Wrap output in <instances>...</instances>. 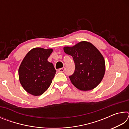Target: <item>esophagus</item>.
<instances>
[{
    "mask_svg": "<svg viewBox=\"0 0 129 129\" xmlns=\"http://www.w3.org/2000/svg\"><path fill=\"white\" fill-rule=\"evenodd\" d=\"M64 71H65L64 68H60L58 69V71L59 72H64Z\"/></svg>",
    "mask_w": 129,
    "mask_h": 129,
    "instance_id": "obj_1",
    "label": "esophagus"
}]
</instances>
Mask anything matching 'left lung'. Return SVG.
<instances>
[{
    "mask_svg": "<svg viewBox=\"0 0 129 129\" xmlns=\"http://www.w3.org/2000/svg\"><path fill=\"white\" fill-rule=\"evenodd\" d=\"M65 53L73 57L75 70L69 76L76 88L82 91L92 90L103 78L105 62L103 56L92 44L81 41L73 47H65Z\"/></svg>",
    "mask_w": 129,
    "mask_h": 129,
    "instance_id": "8db88e82",
    "label": "left lung"
}]
</instances>
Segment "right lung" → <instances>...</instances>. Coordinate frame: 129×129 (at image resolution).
Returning <instances> with one entry per match:
<instances>
[{
    "label": "right lung",
    "instance_id": "obj_1",
    "mask_svg": "<svg viewBox=\"0 0 129 129\" xmlns=\"http://www.w3.org/2000/svg\"><path fill=\"white\" fill-rule=\"evenodd\" d=\"M52 52V49L35 48L21 62L19 68V81L30 94H43L51 85L56 72L53 64L48 61Z\"/></svg>",
    "mask_w": 129,
    "mask_h": 129
}]
</instances>
